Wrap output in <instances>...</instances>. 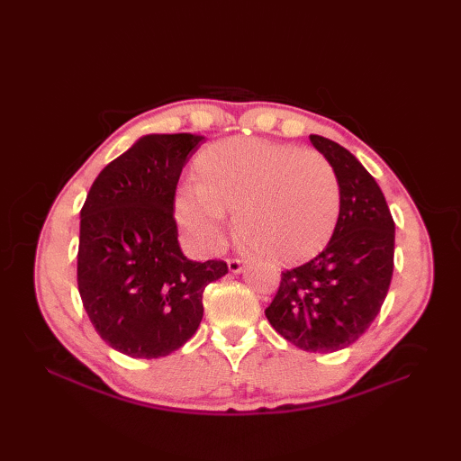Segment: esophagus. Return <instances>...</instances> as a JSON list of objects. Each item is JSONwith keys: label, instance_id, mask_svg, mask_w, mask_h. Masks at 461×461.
Wrapping results in <instances>:
<instances>
[{"label": "esophagus", "instance_id": "obj_1", "mask_svg": "<svg viewBox=\"0 0 461 461\" xmlns=\"http://www.w3.org/2000/svg\"><path fill=\"white\" fill-rule=\"evenodd\" d=\"M243 267H246V261H243V259H240V258L228 259V269H230V273H233V276H238V273H241Z\"/></svg>", "mask_w": 461, "mask_h": 461}]
</instances>
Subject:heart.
Returning a JSON list of instances; mask_svg holds the SVG:
<instances>
[{
  "mask_svg": "<svg viewBox=\"0 0 461 461\" xmlns=\"http://www.w3.org/2000/svg\"><path fill=\"white\" fill-rule=\"evenodd\" d=\"M195 178L176 194V215L202 251L223 243L225 212L236 213L246 246L279 263L317 256L337 230L340 184L330 162L312 150L236 136L200 152Z\"/></svg>",
  "mask_w": 461,
  "mask_h": 461,
  "instance_id": "b5f03b06",
  "label": "heart"
}]
</instances>
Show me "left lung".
<instances>
[{"instance_id":"8db88e82","label":"left lung","mask_w":461,"mask_h":461,"mask_svg":"<svg viewBox=\"0 0 461 461\" xmlns=\"http://www.w3.org/2000/svg\"><path fill=\"white\" fill-rule=\"evenodd\" d=\"M340 184V218L317 258L281 273L266 317L283 339L307 352L350 347L376 319L394 269V220L380 185L355 156L311 134Z\"/></svg>"}]
</instances>
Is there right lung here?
<instances>
[{"label": "right lung", "mask_w": 461, "mask_h": 461, "mask_svg": "<svg viewBox=\"0 0 461 461\" xmlns=\"http://www.w3.org/2000/svg\"><path fill=\"white\" fill-rule=\"evenodd\" d=\"M203 136L146 134L96 176L81 210L77 283L95 330L132 358L178 350L200 327L202 295L225 261L182 253L174 195Z\"/></svg>", "instance_id": "obj_1"}]
</instances>
